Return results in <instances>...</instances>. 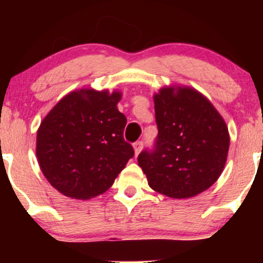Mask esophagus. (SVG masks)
Returning a JSON list of instances; mask_svg holds the SVG:
<instances>
[{
    "instance_id": "34e87169",
    "label": "esophagus",
    "mask_w": 263,
    "mask_h": 263,
    "mask_svg": "<svg viewBox=\"0 0 263 263\" xmlns=\"http://www.w3.org/2000/svg\"><path fill=\"white\" fill-rule=\"evenodd\" d=\"M142 147H143V142H142V141H137V142H135V143H134V148H135V153H136V156H137L138 153L141 152Z\"/></svg>"
}]
</instances>
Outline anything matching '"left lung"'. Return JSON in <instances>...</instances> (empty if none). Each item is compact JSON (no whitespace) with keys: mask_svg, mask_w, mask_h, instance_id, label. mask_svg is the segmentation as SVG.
<instances>
[{"mask_svg":"<svg viewBox=\"0 0 263 263\" xmlns=\"http://www.w3.org/2000/svg\"><path fill=\"white\" fill-rule=\"evenodd\" d=\"M153 99L158 135L153 149L140 153L138 165L156 192L176 199L195 197L224 170L230 146L226 123L192 87H163Z\"/></svg>","mask_w":263,"mask_h":263,"instance_id":"1","label":"left lung"}]
</instances>
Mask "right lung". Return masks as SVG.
Listing matches in <instances>:
<instances>
[{"label":"right lung","mask_w":263,"mask_h":263,"mask_svg":"<svg viewBox=\"0 0 263 263\" xmlns=\"http://www.w3.org/2000/svg\"><path fill=\"white\" fill-rule=\"evenodd\" d=\"M121 92L81 89L60 100L41 122L35 153L48 182L74 199L100 195L135 155L123 138Z\"/></svg>","instance_id":"1"}]
</instances>
